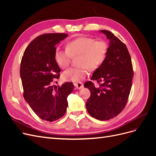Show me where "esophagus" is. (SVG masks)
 <instances>
[{
	"instance_id": "34e87169",
	"label": "esophagus",
	"mask_w": 156,
	"mask_h": 156,
	"mask_svg": "<svg viewBox=\"0 0 156 156\" xmlns=\"http://www.w3.org/2000/svg\"><path fill=\"white\" fill-rule=\"evenodd\" d=\"M74 85L75 87V88H76L77 89H81L84 87V85H83V83H75Z\"/></svg>"
}]
</instances>
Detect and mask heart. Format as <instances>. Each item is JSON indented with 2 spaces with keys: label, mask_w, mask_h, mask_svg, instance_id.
<instances>
[{
  "label": "heart",
  "mask_w": 156,
  "mask_h": 156,
  "mask_svg": "<svg viewBox=\"0 0 156 156\" xmlns=\"http://www.w3.org/2000/svg\"><path fill=\"white\" fill-rule=\"evenodd\" d=\"M108 44L104 40H96L90 37H80L69 41L66 49L57 48L55 52V59L62 68L70 64L73 58L77 57L79 67L71 68L62 73L65 81L77 83L88 75V69L94 70L104 62L108 53Z\"/></svg>",
  "instance_id": "heart-1"
}]
</instances>
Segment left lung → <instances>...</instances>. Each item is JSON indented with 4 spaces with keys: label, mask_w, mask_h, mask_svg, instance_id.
<instances>
[{
    "label": "left lung",
    "mask_w": 156,
    "mask_h": 156,
    "mask_svg": "<svg viewBox=\"0 0 156 156\" xmlns=\"http://www.w3.org/2000/svg\"><path fill=\"white\" fill-rule=\"evenodd\" d=\"M109 40L108 53L103 63L94 71L92 81L84 83L90 92L86 107L92 117L100 120L112 119L124 109L132 86L133 77L131 56L126 45L112 32L100 30Z\"/></svg>",
    "instance_id": "left-lung-1"
}]
</instances>
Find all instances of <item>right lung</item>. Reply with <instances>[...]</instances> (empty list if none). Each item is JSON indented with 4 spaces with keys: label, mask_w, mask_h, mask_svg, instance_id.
<instances>
[{
    "label": "right lung",
    "mask_w": 156,
    "mask_h": 156,
    "mask_svg": "<svg viewBox=\"0 0 156 156\" xmlns=\"http://www.w3.org/2000/svg\"><path fill=\"white\" fill-rule=\"evenodd\" d=\"M67 36L65 33L37 36L27 46L21 59L23 96L36 115L44 120L53 122L65 115L67 98L73 90L72 83H65L58 88L52 86L60 72L55 59V45Z\"/></svg>",
    "instance_id": "right-lung-1"
}]
</instances>
